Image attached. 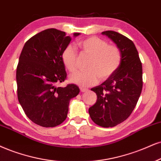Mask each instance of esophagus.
I'll use <instances>...</instances> for the list:
<instances>
[{
  "label": "esophagus",
  "mask_w": 161,
  "mask_h": 161,
  "mask_svg": "<svg viewBox=\"0 0 161 161\" xmlns=\"http://www.w3.org/2000/svg\"><path fill=\"white\" fill-rule=\"evenodd\" d=\"M80 91H81V92H86V91L88 90L86 88H84V87H82V86L80 87Z\"/></svg>",
  "instance_id": "1"
}]
</instances>
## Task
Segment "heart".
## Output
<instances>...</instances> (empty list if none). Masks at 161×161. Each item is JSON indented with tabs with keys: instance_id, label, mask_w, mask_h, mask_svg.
I'll use <instances>...</instances> for the list:
<instances>
[{
	"instance_id": "obj_1",
	"label": "heart",
	"mask_w": 161,
	"mask_h": 161,
	"mask_svg": "<svg viewBox=\"0 0 161 161\" xmlns=\"http://www.w3.org/2000/svg\"><path fill=\"white\" fill-rule=\"evenodd\" d=\"M83 54L90 56L87 61L85 71H77L71 75L69 80L71 83L81 86H91L96 84L99 77L102 80L112 76L119 69L122 61V54L118 47L108 45L104 39L91 36L78 42ZM64 66L71 72L77 68V52L71 45L65 47L61 55Z\"/></svg>"
}]
</instances>
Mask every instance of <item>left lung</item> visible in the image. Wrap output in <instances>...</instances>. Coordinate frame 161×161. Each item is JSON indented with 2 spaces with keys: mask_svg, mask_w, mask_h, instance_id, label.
<instances>
[{
  "mask_svg": "<svg viewBox=\"0 0 161 161\" xmlns=\"http://www.w3.org/2000/svg\"><path fill=\"white\" fill-rule=\"evenodd\" d=\"M119 48L122 61L117 71L104 83L91 90L97 101L89 108L92 120L104 128L114 127L124 122L135 108L142 88V63L134 42L112 31L102 33Z\"/></svg>",
  "mask_w": 161,
  "mask_h": 161,
  "instance_id": "left-lung-1",
  "label": "left lung"
}]
</instances>
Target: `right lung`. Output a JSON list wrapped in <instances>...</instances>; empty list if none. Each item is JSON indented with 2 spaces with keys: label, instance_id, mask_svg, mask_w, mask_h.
Here are the masks:
<instances>
[{
  "label": "right lung",
  "instance_id": "1",
  "mask_svg": "<svg viewBox=\"0 0 161 161\" xmlns=\"http://www.w3.org/2000/svg\"><path fill=\"white\" fill-rule=\"evenodd\" d=\"M71 40L63 31L45 30L26 42L19 57L18 99L27 116L40 126L50 128L64 122L69 102L80 92L75 84L57 86L66 79L61 55Z\"/></svg>",
  "mask_w": 161,
  "mask_h": 161
}]
</instances>
